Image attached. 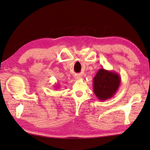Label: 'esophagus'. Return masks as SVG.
Masks as SVG:
<instances>
[{
    "mask_svg": "<svg viewBox=\"0 0 150 150\" xmlns=\"http://www.w3.org/2000/svg\"><path fill=\"white\" fill-rule=\"evenodd\" d=\"M76 78L78 79H81V76H79V75H77L76 76Z\"/></svg>",
    "mask_w": 150,
    "mask_h": 150,
    "instance_id": "esophagus-1",
    "label": "esophagus"
}]
</instances>
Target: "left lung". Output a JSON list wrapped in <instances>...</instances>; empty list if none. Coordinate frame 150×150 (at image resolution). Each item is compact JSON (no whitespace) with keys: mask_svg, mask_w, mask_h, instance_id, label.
<instances>
[{"mask_svg":"<svg viewBox=\"0 0 150 150\" xmlns=\"http://www.w3.org/2000/svg\"><path fill=\"white\" fill-rule=\"evenodd\" d=\"M121 83L118 73L101 68L93 79V91L97 98L104 101L111 98L117 93Z\"/></svg>","mask_w":150,"mask_h":150,"instance_id":"1","label":"left lung"}]
</instances>
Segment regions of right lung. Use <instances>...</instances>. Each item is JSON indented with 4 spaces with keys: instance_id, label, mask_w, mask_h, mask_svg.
<instances>
[{
    "instance_id": "add662e5",
    "label": "right lung",
    "mask_w": 150,
    "mask_h": 150,
    "mask_svg": "<svg viewBox=\"0 0 150 150\" xmlns=\"http://www.w3.org/2000/svg\"><path fill=\"white\" fill-rule=\"evenodd\" d=\"M56 87H57V86H56ZM57 87H58V88H57ZM59 87H58V86H57V88H59Z\"/></svg>"
}]
</instances>
